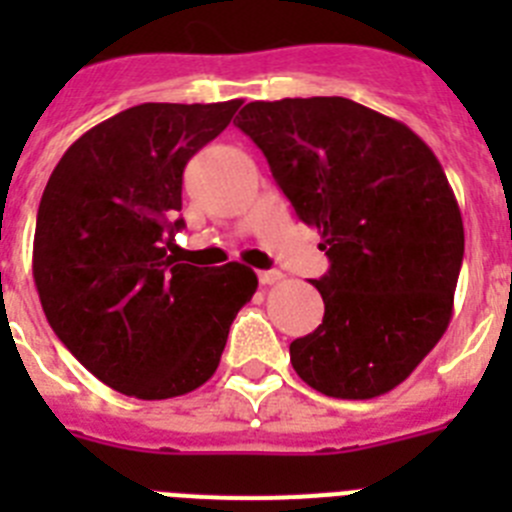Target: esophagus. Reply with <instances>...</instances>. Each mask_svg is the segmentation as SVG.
Instances as JSON below:
<instances>
[{
	"instance_id": "obj_1",
	"label": "esophagus",
	"mask_w": 512,
	"mask_h": 512,
	"mask_svg": "<svg viewBox=\"0 0 512 512\" xmlns=\"http://www.w3.org/2000/svg\"><path fill=\"white\" fill-rule=\"evenodd\" d=\"M282 271H274V269H269V271H259V282L261 284H277V282H282Z\"/></svg>"
}]
</instances>
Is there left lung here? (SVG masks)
<instances>
[{
  "instance_id": "obj_1",
  "label": "left lung",
  "mask_w": 512,
  "mask_h": 512,
  "mask_svg": "<svg viewBox=\"0 0 512 512\" xmlns=\"http://www.w3.org/2000/svg\"><path fill=\"white\" fill-rule=\"evenodd\" d=\"M264 151L330 259L323 323L289 343L312 390L372 400L395 390L451 323L464 223L436 153L354 99L251 102L235 122Z\"/></svg>"
}]
</instances>
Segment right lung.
<instances>
[{"instance_id":"add662e5","label":"right lung","mask_w":512,"mask_h":512,"mask_svg":"<svg viewBox=\"0 0 512 512\" xmlns=\"http://www.w3.org/2000/svg\"><path fill=\"white\" fill-rule=\"evenodd\" d=\"M241 99L146 102L99 122L45 184L33 279L61 343L112 390L169 400L220 364L233 318L253 297V269L176 259L189 158L228 128Z\"/></svg>"}]
</instances>
